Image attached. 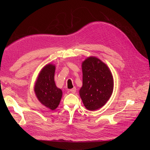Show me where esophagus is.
I'll return each mask as SVG.
<instances>
[{
  "label": "esophagus",
  "instance_id": "esophagus-1",
  "mask_svg": "<svg viewBox=\"0 0 150 150\" xmlns=\"http://www.w3.org/2000/svg\"><path fill=\"white\" fill-rule=\"evenodd\" d=\"M76 88H75V87H74L73 89L70 90V92H72V93H75L76 92Z\"/></svg>",
  "mask_w": 150,
  "mask_h": 150
}]
</instances>
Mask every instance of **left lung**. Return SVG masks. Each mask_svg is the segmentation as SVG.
<instances>
[{"label":"left lung","instance_id":"1","mask_svg":"<svg viewBox=\"0 0 150 150\" xmlns=\"http://www.w3.org/2000/svg\"><path fill=\"white\" fill-rule=\"evenodd\" d=\"M83 86L80 96L86 108L94 111L103 106L111 97L114 81L111 71L101 60L89 57L82 63Z\"/></svg>","mask_w":150,"mask_h":150}]
</instances>
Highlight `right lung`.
Segmentation results:
<instances>
[{"instance_id": "right-lung-1", "label": "right lung", "mask_w": 150, "mask_h": 150, "mask_svg": "<svg viewBox=\"0 0 150 150\" xmlns=\"http://www.w3.org/2000/svg\"><path fill=\"white\" fill-rule=\"evenodd\" d=\"M54 70L53 64L46 65L39 73L34 89L39 101L51 110L58 106L62 95V91L55 85Z\"/></svg>"}]
</instances>
